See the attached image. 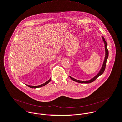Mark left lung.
Here are the masks:
<instances>
[{
    "label": "left lung",
    "mask_w": 122,
    "mask_h": 122,
    "mask_svg": "<svg viewBox=\"0 0 122 122\" xmlns=\"http://www.w3.org/2000/svg\"><path fill=\"white\" fill-rule=\"evenodd\" d=\"M102 39L103 40V42L104 44V47H105V57H104V61L103 62V64H102V66L101 68V69L100 70L99 72H98V73L93 78H92L91 79H90V80H86V81H82V80H77L76 79H75L73 77H72L71 76H69V77L72 79L73 80V81H76V82H77L78 83H92V82L93 81H94L98 77H99L100 76H101V75H102L103 74V73L104 72V70H105V66H106V61H107V60L108 59V55H109V52H108V49H107V44L106 43V42L105 41V40L104 38V37H102Z\"/></svg>",
    "instance_id": "obj_1"
}]
</instances>
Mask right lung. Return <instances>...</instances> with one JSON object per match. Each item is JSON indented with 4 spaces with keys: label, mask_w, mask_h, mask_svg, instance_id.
<instances>
[{
    "label": "right lung",
    "mask_w": 122,
    "mask_h": 122,
    "mask_svg": "<svg viewBox=\"0 0 122 122\" xmlns=\"http://www.w3.org/2000/svg\"><path fill=\"white\" fill-rule=\"evenodd\" d=\"M50 80H51V78H50L48 80H47V81H46V82H45V83H43V84H41V85H38V86H31V85H26H26H27V86H28L29 87H30V88L36 89V88H40V87H43V86H45L50 81Z\"/></svg>",
    "instance_id": "add662e5"
}]
</instances>
